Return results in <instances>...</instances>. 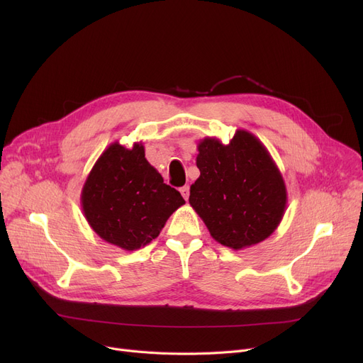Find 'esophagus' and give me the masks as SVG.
Segmentation results:
<instances>
[{"mask_svg": "<svg viewBox=\"0 0 363 363\" xmlns=\"http://www.w3.org/2000/svg\"><path fill=\"white\" fill-rule=\"evenodd\" d=\"M179 191H181L182 197H184L185 200H188V197H189V186H188V185H184V186L179 189Z\"/></svg>", "mask_w": 363, "mask_h": 363, "instance_id": "1", "label": "esophagus"}]
</instances>
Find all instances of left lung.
I'll use <instances>...</instances> for the list:
<instances>
[{
  "mask_svg": "<svg viewBox=\"0 0 363 363\" xmlns=\"http://www.w3.org/2000/svg\"><path fill=\"white\" fill-rule=\"evenodd\" d=\"M197 150L200 177L189 188V204L211 235L234 250L272 235L287 207V188L262 141L237 129L230 144L206 137Z\"/></svg>",
  "mask_w": 363,
  "mask_h": 363,
  "instance_id": "left-lung-1",
  "label": "left lung"
}]
</instances>
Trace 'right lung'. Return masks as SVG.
<instances>
[{
  "mask_svg": "<svg viewBox=\"0 0 363 363\" xmlns=\"http://www.w3.org/2000/svg\"><path fill=\"white\" fill-rule=\"evenodd\" d=\"M81 204L95 234L132 252L157 238L169 216L185 200L147 162L143 143L126 148L116 141L92 166Z\"/></svg>",
  "mask_w": 363,
  "mask_h": 363,
  "instance_id": "add662e5",
  "label": "right lung"
}]
</instances>
